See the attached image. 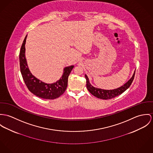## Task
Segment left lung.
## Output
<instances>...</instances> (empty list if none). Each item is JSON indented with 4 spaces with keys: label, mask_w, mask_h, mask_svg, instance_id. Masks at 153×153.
Listing matches in <instances>:
<instances>
[{
    "label": "left lung",
    "mask_w": 153,
    "mask_h": 153,
    "mask_svg": "<svg viewBox=\"0 0 153 153\" xmlns=\"http://www.w3.org/2000/svg\"><path fill=\"white\" fill-rule=\"evenodd\" d=\"M134 75H135V71L133 73V76L131 77V79L127 82H126L124 85H123L122 86L120 87L117 88H115L113 90H104V89L94 87V86H93L90 84L89 82V79L87 76V75L85 74V77L86 79V87L88 90L89 91V92L91 94H93L94 96L103 100L111 99L122 94L130 86V85H131L134 80Z\"/></svg>",
    "instance_id": "1"
}]
</instances>
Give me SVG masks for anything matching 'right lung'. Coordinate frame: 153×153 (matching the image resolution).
<instances>
[{"label":"right lung","mask_w":153,"mask_h":153,"mask_svg":"<svg viewBox=\"0 0 153 153\" xmlns=\"http://www.w3.org/2000/svg\"><path fill=\"white\" fill-rule=\"evenodd\" d=\"M26 36L19 54L20 72L23 80L29 90L35 96L44 99H54L62 95L65 91L68 82V77L74 66L65 68L61 78L53 83H46L39 80L31 73L28 68L25 56V44L27 38Z\"/></svg>","instance_id":"1"}]
</instances>
